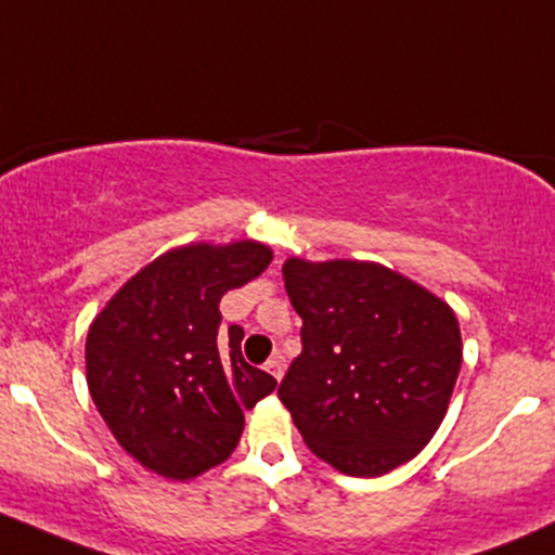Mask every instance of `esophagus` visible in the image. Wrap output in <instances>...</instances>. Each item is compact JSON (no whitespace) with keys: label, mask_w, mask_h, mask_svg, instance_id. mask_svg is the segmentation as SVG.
<instances>
[{"label":"esophagus","mask_w":555,"mask_h":555,"mask_svg":"<svg viewBox=\"0 0 555 555\" xmlns=\"http://www.w3.org/2000/svg\"><path fill=\"white\" fill-rule=\"evenodd\" d=\"M266 370L271 372V375L276 377V380H282V377H284V364H282V356H273V359H268V361H266Z\"/></svg>","instance_id":"34e87169"}]
</instances>
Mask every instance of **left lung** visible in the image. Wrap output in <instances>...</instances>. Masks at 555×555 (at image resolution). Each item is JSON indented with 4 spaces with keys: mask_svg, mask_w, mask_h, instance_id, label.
<instances>
[{
    "mask_svg": "<svg viewBox=\"0 0 555 555\" xmlns=\"http://www.w3.org/2000/svg\"><path fill=\"white\" fill-rule=\"evenodd\" d=\"M302 351L279 385L308 449L346 476L410 463L449 410L463 335L452 306L375 260L287 258Z\"/></svg>",
    "mask_w": 555,
    "mask_h": 555,
    "instance_id": "8db88e82",
    "label": "left lung"
}]
</instances>
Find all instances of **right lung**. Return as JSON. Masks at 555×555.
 Segmentation results:
<instances>
[{
    "label": "right lung",
    "mask_w": 555,
    "mask_h": 555,
    "mask_svg": "<svg viewBox=\"0 0 555 555\" xmlns=\"http://www.w3.org/2000/svg\"><path fill=\"white\" fill-rule=\"evenodd\" d=\"M273 249L255 238L172 247L127 279L92 319L87 388L119 447L151 474L191 481L225 463L244 410L276 388L220 332V297L258 279Z\"/></svg>",
    "instance_id": "1"
}]
</instances>
